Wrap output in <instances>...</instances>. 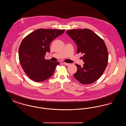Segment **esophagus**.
<instances>
[{
	"instance_id": "34e87169",
	"label": "esophagus",
	"mask_w": 126,
	"mask_h": 126,
	"mask_svg": "<svg viewBox=\"0 0 126 126\" xmlns=\"http://www.w3.org/2000/svg\"><path fill=\"white\" fill-rule=\"evenodd\" d=\"M63 64L65 65H66V66H69L70 64H69V63H66V62H63Z\"/></svg>"
}]
</instances>
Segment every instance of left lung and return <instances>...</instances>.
I'll return each instance as SVG.
<instances>
[{
    "mask_svg": "<svg viewBox=\"0 0 126 126\" xmlns=\"http://www.w3.org/2000/svg\"><path fill=\"white\" fill-rule=\"evenodd\" d=\"M77 45V53H83L84 65L76 64L78 70L74 77L80 83L92 84L100 78L108 63V52L103 40L88 29L66 32Z\"/></svg>",
    "mask_w": 126,
    "mask_h": 126,
    "instance_id": "8db88e82",
    "label": "left lung"
}]
</instances>
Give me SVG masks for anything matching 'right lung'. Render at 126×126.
<instances>
[{
    "instance_id": "obj_1",
    "label": "right lung",
    "mask_w": 126,
    "mask_h": 126,
    "mask_svg": "<svg viewBox=\"0 0 126 126\" xmlns=\"http://www.w3.org/2000/svg\"><path fill=\"white\" fill-rule=\"evenodd\" d=\"M65 30L39 29L26 36L19 48V59L23 70L29 78L36 82L43 81L54 74L59 62L46 60V52H50L49 45Z\"/></svg>"
}]
</instances>
